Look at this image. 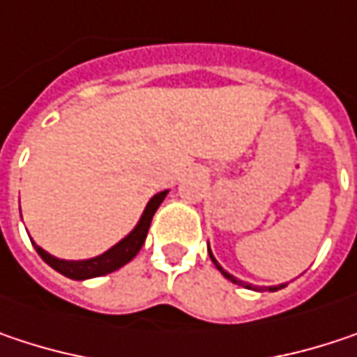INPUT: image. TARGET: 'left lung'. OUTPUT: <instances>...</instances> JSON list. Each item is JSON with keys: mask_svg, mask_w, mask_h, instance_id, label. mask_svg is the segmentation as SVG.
<instances>
[{"mask_svg": "<svg viewBox=\"0 0 357 357\" xmlns=\"http://www.w3.org/2000/svg\"><path fill=\"white\" fill-rule=\"evenodd\" d=\"M208 255H211L212 264H214V266H216V270H218V272H220V274L225 275V278H227V280H231V282H233V284H239V286H245V288H249V290H257V292H264V290H270V292H274V290H280V288H284V286H286V284H280V286H266V288H253V286H251V284H247V282H241V280H237V278H235V275H231V274H229V272H225V270H222V268H220V264H218V261H216V259H214V255H212V251H211V249H208Z\"/></svg>", "mask_w": 357, "mask_h": 357, "instance_id": "obj_1", "label": "left lung"}]
</instances>
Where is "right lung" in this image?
<instances>
[{
    "mask_svg": "<svg viewBox=\"0 0 357 357\" xmlns=\"http://www.w3.org/2000/svg\"><path fill=\"white\" fill-rule=\"evenodd\" d=\"M165 196H167V190L155 194V196L149 200V204L145 206V211L141 214L137 227H135L122 241H118L114 247H110L108 251H104V253L98 255V257L79 259V261H73V259H59V257L50 255L49 251H45L43 247H38L34 241H32V245H34L36 253L49 264L52 270H56L59 274L67 275V278H71V280H89V278L110 274V272L120 270L122 266H126V264L141 251V247H143V243H145L146 239V233H149V227H151V220H153V214L159 208V204L165 200Z\"/></svg>",
    "mask_w": 357,
    "mask_h": 357,
    "instance_id": "1",
    "label": "right lung"
}]
</instances>
